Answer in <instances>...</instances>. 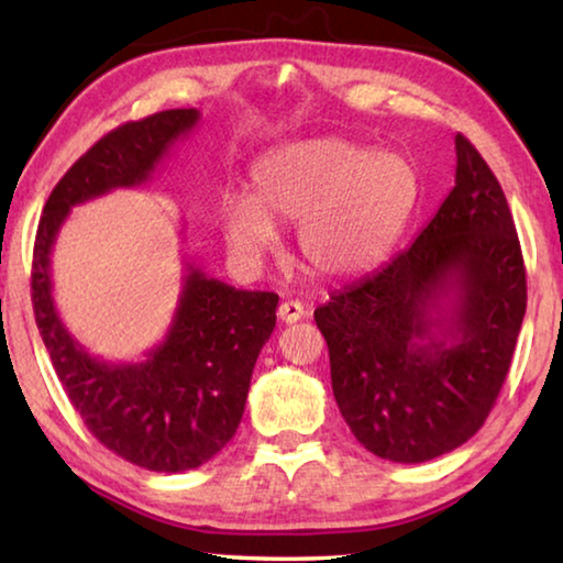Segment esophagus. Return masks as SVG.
<instances>
[{
    "label": "esophagus",
    "mask_w": 563,
    "mask_h": 563,
    "mask_svg": "<svg viewBox=\"0 0 563 563\" xmlns=\"http://www.w3.org/2000/svg\"><path fill=\"white\" fill-rule=\"evenodd\" d=\"M278 318H280V322H285V325H292V322H298L300 318H305L302 302H298V300H285V302H280Z\"/></svg>",
    "instance_id": "1"
}]
</instances>
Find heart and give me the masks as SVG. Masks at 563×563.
Masks as SVG:
<instances>
[{
    "label": "heart",
    "instance_id": "b5f03b06",
    "mask_svg": "<svg viewBox=\"0 0 563 563\" xmlns=\"http://www.w3.org/2000/svg\"><path fill=\"white\" fill-rule=\"evenodd\" d=\"M422 198L412 161L342 136L275 146L251 166L247 196H223L218 228L243 261L275 243V228L295 225L310 273L352 278L383 263Z\"/></svg>",
    "mask_w": 563,
    "mask_h": 563
}]
</instances>
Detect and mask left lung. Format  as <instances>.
Segmentation results:
<instances>
[{"mask_svg":"<svg viewBox=\"0 0 563 563\" xmlns=\"http://www.w3.org/2000/svg\"><path fill=\"white\" fill-rule=\"evenodd\" d=\"M454 148V188L415 243L316 310L342 417L367 452L399 464L476 434L527 312L504 190L462 133Z\"/></svg>","mask_w":563,"mask_h":563,"instance_id":"8db88e82","label":"left lung"}]
</instances>
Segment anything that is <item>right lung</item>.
I'll use <instances>...</instances> for the list:
<instances>
[{"instance_id": "1", "label": "right lung", "mask_w": 563, "mask_h": 563, "mask_svg": "<svg viewBox=\"0 0 563 563\" xmlns=\"http://www.w3.org/2000/svg\"><path fill=\"white\" fill-rule=\"evenodd\" d=\"M198 121V109H170L107 133L56 184L34 241V318L56 377L87 430L151 472L196 470L233 440L278 295L235 290L186 261L166 338L146 360L107 362L89 355L56 312L52 251L74 206L146 184Z\"/></svg>"}]
</instances>
